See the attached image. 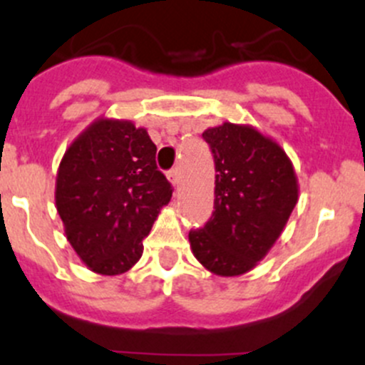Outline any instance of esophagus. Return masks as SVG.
I'll return each mask as SVG.
<instances>
[{
    "label": "esophagus",
    "instance_id": "obj_1",
    "mask_svg": "<svg viewBox=\"0 0 365 365\" xmlns=\"http://www.w3.org/2000/svg\"><path fill=\"white\" fill-rule=\"evenodd\" d=\"M179 178H181V174H179V168H174V170H170L167 174V179L172 182V186H178Z\"/></svg>",
    "mask_w": 365,
    "mask_h": 365
}]
</instances>
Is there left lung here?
<instances>
[{
  "label": "left lung",
  "mask_w": 365,
  "mask_h": 365,
  "mask_svg": "<svg viewBox=\"0 0 365 365\" xmlns=\"http://www.w3.org/2000/svg\"><path fill=\"white\" fill-rule=\"evenodd\" d=\"M215 158V211L191 230L197 261L220 277L250 272L282 234L298 202L286 150L254 125L223 122L202 133Z\"/></svg>",
  "instance_id": "8db88e82"
}]
</instances>
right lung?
I'll use <instances>...</instances> for the list:
<instances>
[{
    "label": "right lung",
    "instance_id": "obj_1",
    "mask_svg": "<svg viewBox=\"0 0 365 365\" xmlns=\"http://www.w3.org/2000/svg\"><path fill=\"white\" fill-rule=\"evenodd\" d=\"M172 186L156 167V145L131 120L99 117L67 147L55 202L67 241L99 275H120L143 254Z\"/></svg>",
    "mask_w": 365,
    "mask_h": 365
}]
</instances>
